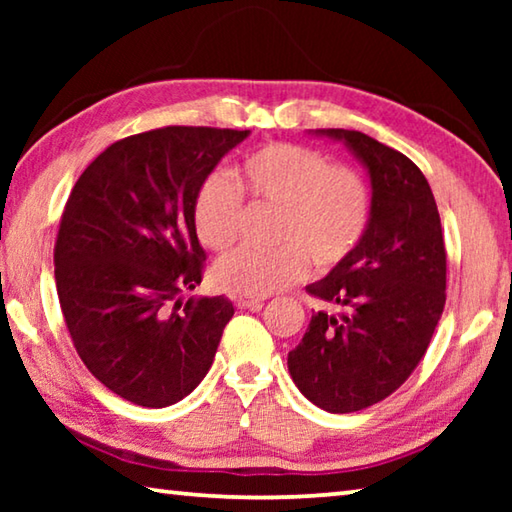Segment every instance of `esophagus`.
<instances>
[{
    "mask_svg": "<svg viewBox=\"0 0 512 512\" xmlns=\"http://www.w3.org/2000/svg\"><path fill=\"white\" fill-rule=\"evenodd\" d=\"M264 300H266L264 296H239L235 298V305L239 309H248V307H259Z\"/></svg>",
    "mask_w": 512,
    "mask_h": 512,
    "instance_id": "obj_1",
    "label": "esophagus"
}]
</instances>
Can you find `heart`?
Here are the masks:
<instances>
[{
  "label": "heart",
  "mask_w": 512,
  "mask_h": 512,
  "mask_svg": "<svg viewBox=\"0 0 512 512\" xmlns=\"http://www.w3.org/2000/svg\"><path fill=\"white\" fill-rule=\"evenodd\" d=\"M239 187L257 203L277 205L275 248H239L214 266L216 287L244 296H268L307 273V257L318 271L343 264L366 235L372 192L366 178L345 164H332L316 149L289 142L248 153L237 169ZM223 171L201 180L192 219L201 244L225 250L241 223V192Z\"/></svg>",
  "instance_id": "1"
}]
</instances>
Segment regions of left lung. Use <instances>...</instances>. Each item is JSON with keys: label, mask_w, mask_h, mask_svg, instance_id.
<instances>
[{"label": "left lung", "mask_w": 512, "mask_h": 512, "mask_svg": "<svg viewBox=\"0 0 512 512\" xmlns=\"http://www.w3.org/2000/svg\"><path fill=\"white\" fill-rule=\"evenodd\" d=\"M370 173L372 216L357 250L309 284L316 311L289 352L300 393L329 413L368 409L418 366L445 307L447 253L424 173L404 153L359 131L323 128Z\"/></svg>", "instance_id": "1"}]
</instances>
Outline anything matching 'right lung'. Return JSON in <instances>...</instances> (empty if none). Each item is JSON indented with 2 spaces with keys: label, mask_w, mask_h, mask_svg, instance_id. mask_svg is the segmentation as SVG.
Returning <instances> with one entry per match:
<instances>
[{
  "label": "right lung",
  "mask_w": 512,
  "mask_h": 512,
  "mask_svg": "<svg viewBox=\"0 0 512 512\" xmlns=\"http://www.w3.org/2000/svg\"><path fill=\"white\" fill-rule=\"evenodd\" d=\"M250 131L164 126L110 144L76 180L54 264L65 325L108 391L146 409L183 400L235 314L223 296L180 300L203 280L192 205Z\"/></svg>",
  "instance_id": "right-lung-1"
}]
</instances>
